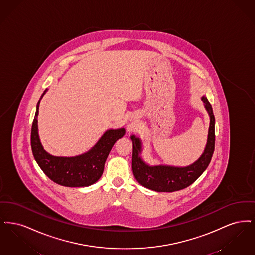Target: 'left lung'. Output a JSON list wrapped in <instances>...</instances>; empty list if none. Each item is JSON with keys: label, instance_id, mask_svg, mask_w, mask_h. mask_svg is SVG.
<instances>
[{"label": "left lung", "instance_id": "1", "mask_svg": "<svg viewBox=\"0 0 255 255\" xmlns=\"http://www.w3.org/2000/svg\"><path fill=\"white\" fill-rule=\"evenodd\" d=\"M205 107L210 117V124L205 152L193 164L186 167L174 166H149L139 157L141 142L139 138L132 135L133 156L132 168L134 178L141 185L158 192H173L189 186L207 168L215 147V117L211 104L206 97H202Z\"/></svg>", "mask_w": 255, "mask_h": 255}]
</instances>
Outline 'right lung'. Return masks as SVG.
<instances>
[{"label": "right lung", "mask_w": 255, "mask_h": 255, "mask_svg": "<svg viewBox=\"0 0 255 255\" xmlns=\"http://www.w3.org/2000/svg\"><path fill=\"white\" fill-rule=\"evenodd\" d=\"M46 92L47 90L41 98ZM39 103L40 100L37 103L36 113L32 122L30 144L33 157L40 168L51 181L63 186L82 187L97 182L103 173L104 164L112 147L124 135L125 130L122 128L107 131L95 147L83 155L72 158L53 157L44 150L39 139L37 128Z\"/></svg>", "instance_id": "add662e5"}]
</instances>
